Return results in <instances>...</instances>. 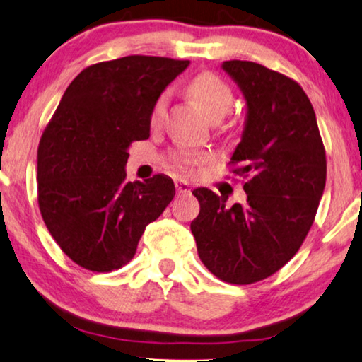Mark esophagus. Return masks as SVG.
<instances>
[{
	"instance_id": "obj_1",
	"label": "esophagus",
	"mask_w": 362,
	"mask_h": 362,
	"mask_svg": "<svg viewBox=\"0 0 362 362\" xmlns=\"http://www.w3.org/2000/svg\"><path fill=\"white\" fill-rule=\"evenodd\" d=\"M175 187H176V192H177V194H187V192H191V186H189L186 181L176 180V181H175Z\"/></svg>"
}]
</instances>
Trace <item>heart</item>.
Listing matches in <instances>:
<instances>
[{
    "mask_svg": "<svg viewBox=\"0 0 362 362\" xmlns=\"http://www.w3.org/2000/svg\"><path fill=\"white\" fill-rule=\"evenodd\" d=\"M187 93L199 104V107L205 112V115L213 122L221 120L224 115H228L234 105V91L228 81H224L220 75L210 70L200 72L187 83ZM168 93L163 91L156 99L152 105L151 120L152 123H158L162 120L167 109ZM234 128L233 120L223 123L224 132H230ZM211 156L204 151H189L177 149L171 153V163L176 170L182 173H191L197 167H202L204 163L210 162Z\"/></svg>",
    "mask_w": 362,
    "mask_h": 362,
    "instance_id": "b5f03b06",
    "label": "heart"
}]
</instances>
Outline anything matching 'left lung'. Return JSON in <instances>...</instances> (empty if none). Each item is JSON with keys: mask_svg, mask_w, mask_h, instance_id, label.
<instances>
[{"mask_svg": "<svg viewBox=\"0 0 362 362\" xmlns=\"http://www.w3.org/2000/svg\"><path fill=\"white\" fill-rule=\"evenodd\" d=\"M247 99L242 141L229 162L244 177L247 204L205 187L191 223L199 257L218 279L248 286L293 258L315 223L327 175L325 149L310 98L290 76L250 61H226Z\"/></svg>", "mask_w": 362, "mask_h": 362, "instance_id": "8db88e82", "label": "left lung"}]
</instances>
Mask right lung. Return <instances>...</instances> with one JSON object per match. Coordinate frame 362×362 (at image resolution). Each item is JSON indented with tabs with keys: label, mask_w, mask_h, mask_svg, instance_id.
Wrapping results in <instances>:
<instances>
[{
	"label": "right lung",
	"mask_w": 362,
	"mask_h": 362,
	"mask_svg": "<svg viewBox=\"0 0 362 362\" xmlns=\"http://www.w3.org/2000/svg\"><path fill=\"white\" fill-rule=\"evenodd\" d=\"M189 65L157 56L93 64L70 83L38 146V206L61 250L93 272L120 269L175 197L167 176L127 182L128 147L151 136L156 99Z\"/></svg>",
	"instance_id": "obj_1"
}]
</instances>
